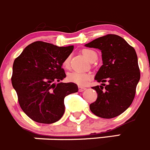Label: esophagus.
<instances>
[{"mask_svg": "<svg viewBox=\"0 0 150 150\" xmlns=\"http://www.w3.org/2000/svg\"><path fill=\"white\" fill-rule=\"evenodd\" d=\"M85 90H86V88L82 87V86H79V91L82 92V91H84Z\"/></svg>", "mask_w": 150, "mask_h": 150, "instance_id": "esophagus-1", "label": "esophagus"}]
</instances>
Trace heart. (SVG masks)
<instances>
[{
    "label": "heart",
    "mask_w": 150,
    "mask_h": 150,
    "mask_svg": "<svg viewBox=\"0 0 150 150\" xmlns=\"http://www.w3.org/2000/svg\"><path fill=\"white\" fill-rule=\"evenodd\" d=\"M82 53L86 56V58L91 62L95 61L97 58V54L94 50H91V49H84L82 50ZM70 66V59L66 58L63 62V67L66 69L69 68ZM91 78V75L88 73H82V72H74L70 73L68 75V79L71 82L76 83L79 86H84L89 81Z\"/></svg>",
    "instance_id": "b5f03b06"
}]
</instances>
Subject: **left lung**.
I'll return each instance as SVG.
<instances>
[{"instance_id": "left-lung-1", "label": "left lung", "mask_w": 150, "mask_h": 150, "mask_svg": "<svg viewBox=\"0 0 150 150\" xmlns=\"http://www.w3.org/2000/svg\"><path fill=\"white\" fill-rule=\"evenodd\" d=\"M86 46L100 49L103 59L95 76V80L103 83L92 87L97 98L90 104V110L100 117H115L130 106L135 96L141 76L135 50L122 37L114 34L96 38Z\"/></svg>"}]
</instances>
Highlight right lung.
Masks as SVG:
<instances>
[{
	"label": "right lung",
	"mask_w": 150,
	"mask_h": 150,
	"mask_svg": "<svg viewBox=\"0 0 150 150\" xmlns=\"http://www.w3.org/2000/svg\"><path fill=\"white\" fill-rule=\"evenodd\" d=\"M73 50V45L58 47L38 41L26 47L15 59L12 86L21 109L34 121H58L64 115V97L78 91L74 82H59L66 77L63 62Z\"/></svg>",
	"instance_id": "obj_1"
}]
</instances>
